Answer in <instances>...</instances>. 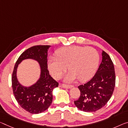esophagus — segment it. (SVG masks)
I'll return each mask as SVG.
<instances>
[{
    "instance_id": "esophagus-1",
    "label": "esophagus",
    "mask_w": 128,
    "mask_h": 128,
    "mask_svg": "<svg viewBox=\"0 0 128 128\" xmlns=\"http://www.w3.org/2000/svg\"><path fill=\"white\" fill-rule=\"evenodd\" d=\"M61 86L63 88H66V89H70L71 88L74 86H72V85H68V84H61Z\"/></svg>"
}]
</instances>
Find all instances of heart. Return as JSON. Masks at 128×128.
<instances>
[{
    "instance_id": "heart-1",
    "label": "heart",
    "mask_w": 128,
    "mask_h": 128,
    "mask_svg": "<svg viewBox=\"0 0 128 128\" xmlns=\"http://www.w3.org/2000/svg\"><path fill=\"white\" fill-rule=\"evenodd\" d=\"M57 57H51L48 61V67L54 78H58L67 70L66 82L78 80L85 82L92 78L97 70L99 55L92 47L77 46H65L56 52Z\"/></svg>"
}]
</instances>
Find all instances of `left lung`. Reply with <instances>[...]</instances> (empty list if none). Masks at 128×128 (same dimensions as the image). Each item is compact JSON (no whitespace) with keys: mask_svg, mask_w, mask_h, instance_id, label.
<instances>
[{"mask_svg":"<svg viewBox=\"0 0 128 128\" xmlns=\"http://www.w3.org/2000/svg\"><path fill=\"white\" fill-rule=\"evenodd\" d=\"M102 59L96 74L88 82L78 88L80 96L74 103L80 110L93 112L105 106L114 91L116 75L110 56L103 50Z\"/></svg>","mask_w":128,"mask_h":128,"instance_id":"left-lung-1","label":"left lung"}]
</instances>
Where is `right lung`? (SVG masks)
I'll return each mask as SVG.
<instances>
[{
    "mask_svg": "<svg viewBox=\"0 0 128 128\" xmlns=\"http://www.w3.org/2000/svg\"><path fill=\"white\" fill-rule=\"evenodd\" d=\"M50 46H35L28 48L18 58L12 75V87L18 104L24 110L32 114H38L46 110L53 99L52 92L58 83L50 76L48 70V50ZM28 58L39 62L41 70L40 79L31 87L22 86L16 77L17 68L21 61Z\"/></svg>",
    "mask_w": 128,
    "mask_h": 128,
    "instance_id": "add662e5",
    "label": "right lung"
}]
</instances>
